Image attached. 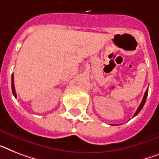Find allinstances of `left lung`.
I'll list each match as a JSON object with an SVG mask.
<instances>
[{"label": "left lung", "mask_w": 159, "mask_h": 159, "mask_svg": "<svg viewBox=\"0 0 159 159\" xmlns=\"http://www.w3.org/2000/svg\"><path fill=\"white\" fill-rule=\"evenodd\" d=\"M148 91H149V89H147L146 91H145V93H144V97H143L142 101H141V103H140V106H139V108H138L137 110H136V112H135V114H134V117L137 115L138 113H139L140 112V110L142 109L143 107H144V104H145V101H146L147 96H148Z\"/></svg>", "instance_id": "left-lung-1"}]
</instances>
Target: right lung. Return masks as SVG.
Here are the masks:
<instances>
[{
  "label": "right lung",
  "mask_w": 159,
  "mask_h": 159,
  "mask_svg": "<svg viewBox=\"0 0 159 159\" xmlns=\"http://www.w3.org/2000/svg\"><path fill=\"white\" fill-rule=\"evenodd\" d=\"M11 87H12V92H13V95L15 96V98L17 97L16 95V92H15V84H14V75L12 74V84H11Z\"/></svg>",
  "instance_id": "1"
}]
</instances>
